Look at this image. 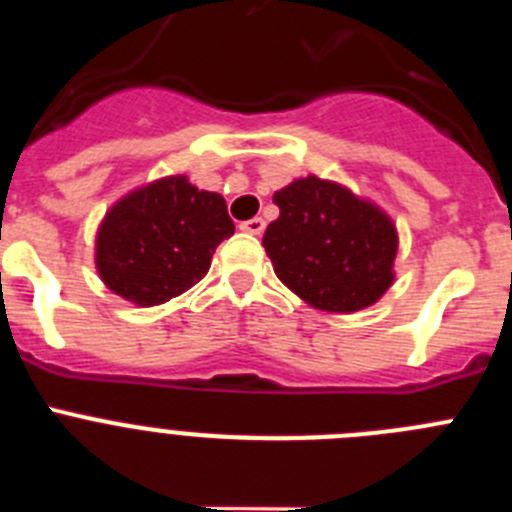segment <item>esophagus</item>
<instances>
[{
  "label": "esophagus",
  "mask_w": 512,
  "mask_h": 512,
  "mask_svg": "<svg viewBox=\"0 0 512 512\" xmlns=\"http://www.w3.org/2000/svg\"><path fill=\"white\" fill-rule=\"evenodd\" d=\"M264 228H266L264 217H251V220L241 223L243 233H251V235H261V233H264Z\"/></svg>",
  "instance_id": "obj_1"
}]
</instances>
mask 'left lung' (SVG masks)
I'll list each match as a JSON object with an SVG mask.
<instances>
[{"instance_id": "left-lung-1", "label": "left lung", "mask_w": 512, "mask_h": 512, "mask_svg": "<svg viewBox=\"0 0 512 512\" xmlns=\"http://www.w3.org/2000/svg\"><path fill=\"white\" fill-rule=\"evenodd\" d=\"M279 217L264 233L277 277L315 310L359 312L395 282L392 217L338 182L310 174L274 192Z\"/></svg>"}]
</instances>
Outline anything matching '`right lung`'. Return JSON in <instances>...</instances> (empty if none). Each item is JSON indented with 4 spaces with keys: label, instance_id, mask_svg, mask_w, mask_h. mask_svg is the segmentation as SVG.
Wrapping results in <instances>:
<instances>
[{
    "label": "right lung",
    "instance_id": "add662e5",
    "mask_svg": "<svg viewBox=\"0 0 512 512\" xmlns=\"http://www.w3.org/2000/svg\"><path fill=\"white\" fill-rule=\"evenodd\" d=\"M235 233L223 194L184 174L133 189L102 217L94 264L104 287L138 307L164 305L200 282L212 253Z\"/></svg>",
    "mask_w": 512,
    "mask_h": 512
}]
</instances>
